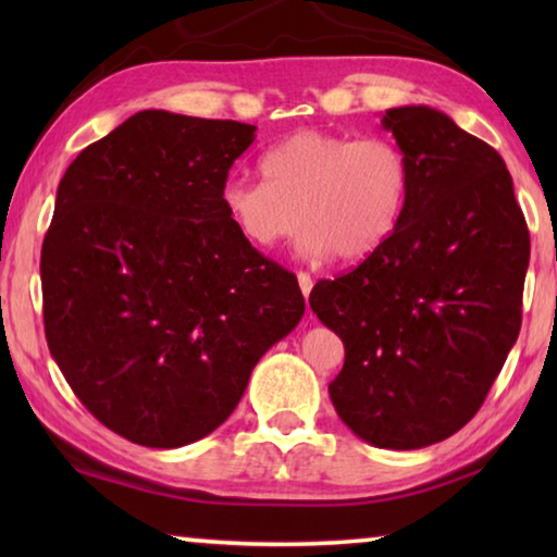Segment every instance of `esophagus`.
<instances>
[{
    "label": "esophagus",
    "instance_id": "34e87169",
    "mask_svg": "<svg viewBox=\"0 0 557 557\" xmlns=\"http://www.w3.org/2000/svg\"><path fill=\"white\" fill-rule=\"evenodd\" d=\"M297 282H299V289H301V295L305 297H309V292H312V277H309V272H297Z\"/></svg>",
    "mask_w": 557,
    "mask_h": 557
}]
</instances>
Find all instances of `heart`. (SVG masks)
Here are the masks:
<instances>
[{
	"label": "heart",
	"instance_id": "b5f03b06",
	"mask_svg": "<svg viewBox=\"0 0 557 557\" xmlns=\"http://www.w3.org/2000/svg\"><path fill=\"white\" fill-rule=\"evenodd\" d=\"M262 178L231 176L221 206L245 243L272 250L299 228L307 258L363 262L403 221L412 166L388 137L299 129L260 159Z\"/></svg>",
	"mask_w": 557,
	"mask_h": 557
}]
</instances>
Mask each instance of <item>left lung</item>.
Wrapping results in <instances>:
<instances>
[{"mask_svg": "<svg viewBox=\"0 0 557 557\" xmlns=\"http://www.w3.org/2000/svg\"><path fill=\"white\" fill-rule=\"evenodd\" d=\"M412 166L391 240L309 305L342 336L329 383L348 428L375 447L447 440L482 408L521 329L531 235L502 154L425 106L385 110Z\"/></svg>", "mask_w": 557, "mask_h": 557, "instance_id": "left-lung-1", "label": "left lung"}]
</instances>
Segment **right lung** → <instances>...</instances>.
<instances>
[{"instance_id": "obj_1", "label": "right lung", "mask_w": 557, "mask_h": 557, "mask_svg": "<svg viewBox=\"0 0 557 557\" xmlns=\"http://www.w3.org/2000/svg\"><path fill=\"white\" fill-rule=\"evenodd\" d=\"M256 125L143 110L73 159L41 248L44 329L78 400L135 445H191L305 314L221 206Z\"/></svg>"}]
</instances>
